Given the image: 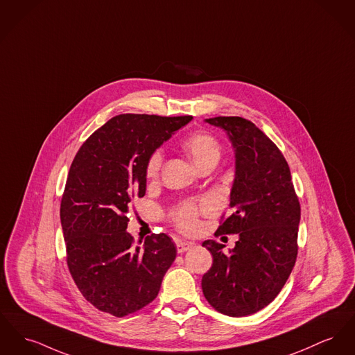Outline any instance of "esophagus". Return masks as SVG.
<instances>
[{
	"label": "esophagus",
	"mask_w": 355,
	"mask_h": 355,
	"mask_svg": "<svg viewBox=\"0 0 355 355\" xmlns=\"http://www.w3.org/2000/svg\"><path fill=\"white\" fill-rule=\"evenodd\" d=\"M194 247V243H189V241H178L177 243V252L178 253H182V252H187L190 250Z\"/></svg>",
	"instance_id": "34e87169"
}]
</instances>
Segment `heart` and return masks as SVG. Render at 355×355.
I'll return each instance as SVG.
<instances>
[{
  "mask_svg": "<svg viewBox=\"0 0 355 355\" xmlns=\"http://www.w3.org/2000/svg\"><path fill=\"white\" fill-rule=\"evenodd\" d=\"M182 146L193 164L198 168L208 162H218L221 155V146L218 141L209 132L191 134L182 142ZM162 159L164 155L161 150H155L150 154L146 164V175L148 178H155L159 174ZM198 213L200 209L194 204L187 202L173 211V218L181 230H191L197 224Z\"/></svg>",
  "mask_w": 355,
  "mask_h": 355,
  "instance_id": "heart-1",
  "label": "heart"
}]
</instances>
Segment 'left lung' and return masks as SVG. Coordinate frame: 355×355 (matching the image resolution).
<instances>
[{
	"mask_svg": "<svg viewBox=\"0 0 355 355\" xmlns=\"http://www.w3.org/2000/svg\"><path fill=\"white\" fill-rule=\"evenodd\" d=\"M223 128L234 150L232 214L218 234H239L230 253L224 244L202 243L213 264L202 276L210 306L230 316L257 313L282 291L297 254L300 205L283 154L250 121L240 116L205 119Z\"/></svg>",
	"mask_w": 355,
	"mask_h": 355,
	"instance_id": "8db88e82",
	"label": "left lung"
}]
</instances>
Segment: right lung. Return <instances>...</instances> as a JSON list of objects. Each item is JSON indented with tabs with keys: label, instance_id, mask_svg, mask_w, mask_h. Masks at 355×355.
<instances>
[{
	"label": "right lung",
	"instance_id": "right-lung-1",
	"mask_svg": "<svg viewBox=\"0 0 355 355\" xmlns=\"http://www.w3.org/2000/svg\"><path fill=\"white\" fill-rule=\"evenodd\" d=\"M191 119L122 114L75 155L60 205L67 264L84 297L103 313L121 318L151 303L177 256L165 233L135 247L127 213L131 197L146 193L150 154Z\"/></svg>",
	"mask_w": 355,
	"mask_h": 355
}]
</instances>
